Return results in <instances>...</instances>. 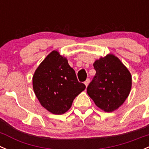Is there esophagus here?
<instances>
[{
    "mask_svg": "<svg viewBox=\"0 0 149 149\" xmlns=\"http://www.w3.org/2000/svg\"><path fill=\"white\" fill-rule=\"evenodd\" d=\"M84 83H85V86L88 87V85H89V83H90V79H87L85 81V82H84Z\"/></svg>",
    "mask_w": 149,
    "mask_h": 149,
    "instance_id": "1",
    "label": "esophagus"
}]
</instances>
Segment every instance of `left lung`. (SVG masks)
I'll return each instance as SVG.
<instances>
[{
  "label": "left lung",
  "mask_w": 149,
  "mask_h": 149,
  "mask_svg": "<svg viewBox=\"0 0 149 149\" xmlns=\"http://www.w3.org/2000/svg\"><path fill=\"white\" fill-rule=\"evenodd\" d=\"M93 67L96 73L87 88V93L98 108L111 112L123 104L129 95L131 74L113 54L96 60Z\"/></svg>",
  "instance_id": "8db88e82"
}]
</instances>
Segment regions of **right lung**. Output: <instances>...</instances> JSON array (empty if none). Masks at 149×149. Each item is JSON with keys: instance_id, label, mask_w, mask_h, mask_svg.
<instances>
[{"instance_id": "1", "label": "right lung", "mask_w": 149, "mask_h": 149, "mask_svg": "<svg viewBox=\"0 0 149 149\" xmlns=\"http://www.w3.org/2000/svg\"><path fill=\"white\" fill-rule=\"evenodd\" d=\"M35 95L41 105L54 114H62L85 85L79 82L67 58L57 51L50 53L37 68L32 77Z\"/></svg>"}]
</instances>
